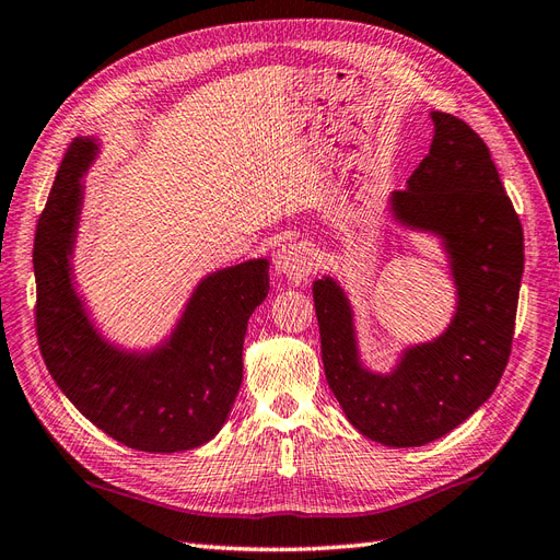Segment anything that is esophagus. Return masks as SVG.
Returning <instances> with one entry per match:
<instances>
[{"label": "esophagus", "instance_id": "obj_1", "mask_svg": "<svg viewBox=\"0 0 560 560\" xmlns=\"http://www.w3.org/2000/svg\"><path fill=\"white\" fill-rule=\"evenodd\" d=\"M275 267H277V275H281L283 279H289L293 283L305 281L314 269L312 250L305 246V243H289V246H283L277 253Z\"/></svg>", "mask_w": 560, "mask_h": 560}]
</instances>
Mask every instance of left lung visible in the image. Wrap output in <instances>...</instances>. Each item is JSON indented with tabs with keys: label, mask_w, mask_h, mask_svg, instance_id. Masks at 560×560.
<instances>
[{
	"label": "left lung",
	"mask_w": 560,
	"mask_h": 560,
	"mask_svg": "<svg viewBox=\"0 0 560 560\" xmlns=\"http://www.w3.org/2000/svg\"><path fill=\"white\" fill-rule=\"evenodd\" d=\"M430 118V151L388 206L395 222L442 241L456 285L450 326L378 374L362 362L340 283L324 277L312 285L328 388L362 435L388 447L447 435L494 393L511 354L525 262L523 226L487 143L450 113Z\"/></svg>",
	"instance_id": "obj_1"
}]
</instances>
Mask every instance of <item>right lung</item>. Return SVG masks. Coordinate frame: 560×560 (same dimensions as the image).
I'll return each mask as SVG.
<instances>
[{
  "label": "right lung",
  "instance_id": "right-lung-1",
  "mask_svg": "<svg viewBox=\"0 0 560 560\" xmlns=\"http://www.w3.org/2000/svg\"><path fill=\"white\" fill-rule=\"evenodd\" d=\"M94 137L70 143L39 214L33 267L37 342L63 395L106 435L139 452L196 450L220 433L243 381V338L269 291L265 257L200 279L177 326L153 350L106 340L73 283L84 184Z\"/></svg>",
  "mask_w": 560,
  "mask_h": 560
}]
</instances>
